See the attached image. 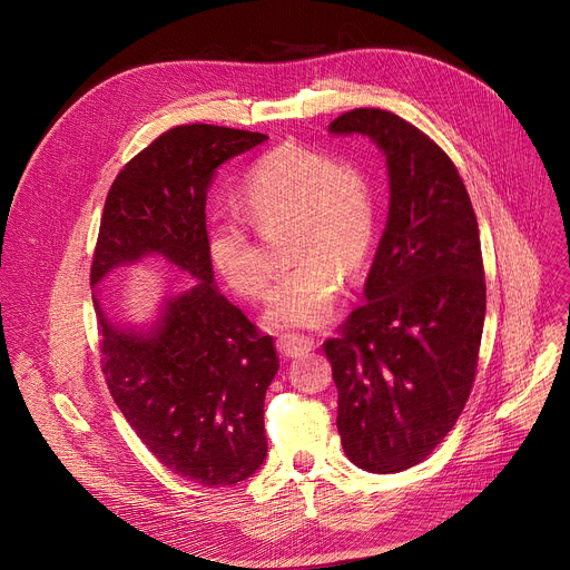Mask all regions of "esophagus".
Listing matches in <instances>:
<instances>
[{
	"label": "esophagus",
	"instance_id": "obj_1",
	"mask_svg": "<svg viewBox=\"0 0 570 570\" xmlns=\"http://www.w3.org/2000/svg\"><path fill=\"white\" fill-rule=\"evenodd\" d=\"M314 340L307 337V335H297V333H288V335H282L277 340V351L284 355V357H297L303 353H309L314 348Z\"/></svg>",
	"mask_w": 570,
	"mask_h": 570
}]
</instances>
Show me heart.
I'll return each instance as SVG.
<instances>
[{
	"mask_svg": "<svg viewBox=\"0 0 570 570\" xmlns=\"http://www.w3.org/2000/svg\"><path fill=\"white\" fill-rule=\"evenodd\" d=\"M239 200L261 226L293 219L288 254L297 263L269 293L265 321L277 327H316L331 321L342 273L361 275L374 243V198L363 173L286 140L249 166ZM205 252L230 291L249 301L265 293L269 263L245 215L219 213L209 219Z\"/></svg>",
	"mask_w": 570,
	"mask_h": 570,
	"instance_id": "heart-1",
	"label": "heart"
}]
</instances>
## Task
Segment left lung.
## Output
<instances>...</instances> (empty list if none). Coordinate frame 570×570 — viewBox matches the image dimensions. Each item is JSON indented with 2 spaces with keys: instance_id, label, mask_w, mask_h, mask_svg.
I'll use <instances>...</instances> for the list:
<instances>
[{
  "instance_id": "obj_1",
  "label": "left lung",
  "mask_w": 570,
  "mask_h": 570,
  "mask_svg": "<svg viewBox=\"0 0 570 570\" xmlns=\"http://www.w3.org/2000/svg\"><path fill=\"white\" fill-rule=\"evenodd\" d=\"M331 134L374 140L391 179L367 303L323 344L337 430L355 466L397 473L432 455L473 387L485 323L481 235L455 164L406 119L355 108Z\"/></svg>"
}]
</instances>
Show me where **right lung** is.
<instances>
[{"mask_svg": "<svg viewBox=\"0 0 570 570\" xmlns=\"http://www.w3.org/2000/svg\"><path fill=\"white\" fill-rule=\"evenodd\" d=\"M267 136L183 125L138 153L106 196L89 282L119 265L164 256L196 284L166 297L147 331L115 325L99 291L108 391L168 471L205 488L235 485L267 455L263 402L279 357L273 337L215 286L205 252V200L217 168Z\"/></svg>", "mask_w": 570, "mask_h": 570, "instance_id": "right-lung-1", "label": "right lung"}]
</instances>
